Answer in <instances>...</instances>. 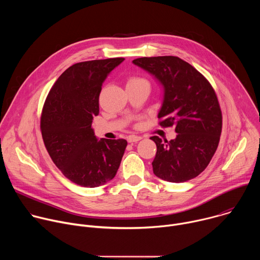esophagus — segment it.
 Returning <instances> with one entry per match:
<instances>
[{
	"mask_svg": "<svg viewBox=\"0 0 260 260\" xmlns=\"http://www.w3.org/2000/svg\"><path fill=\"white\" fill-rule=\"evenodd\" d=\"M140 140H142V137H139V136H129V137H127V142L128 143H136Z\"/></svg>",
	"mask_w": 260,
	"mask_h": 260,
	"instance_id": "obj_1",
	"label": "esophagus"
}]
</instances>
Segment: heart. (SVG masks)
Listing matches in <instances>:
<instances>
[{
  "instance_id": "obj_1",
  "label": "heart",
  "mask_w": 260,
  "mask_h": 260,
  "mask_svg": "<svg viewBox=\"0 0 260 260\" xmlns=\"http://www.w3.org/2000/svg\"><path fill=\"white\" fill-rule=\"evenodd\" d=\"M140 83H147L146 80L139 78V77H131L127 80V84L126 85H133V84H140Z\"/></svg>"
}]
</instances>
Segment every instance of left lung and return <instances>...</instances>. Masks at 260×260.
Listing matches in <instances>:
<instances>
[{
	"label": "left lung",
	"mask_w": 260,
	"mask_h": 260,
	"mask_svg": "<svg viewBox=\"0 0 260 260\" xmlns=\"http://www.w3.org/2000/svg\"><path fill=\"white\" fill-rule=\"evenodd\" d=\"M133 63L161 85L159 124L174 126L177 133L171 141L150 138L157 147L154 175L172 183L196 178L212 159L221 135L222 115L213 87L197 69L177 56L140 57Z\"/></svg>",
	"instance_id": "left-lung-1"
}]
</instances>
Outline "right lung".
<instances>
[{
    "label": "right lung",
    "instance_id": "obj_1",
    "mask_svg": "<svg viewBox=\"0 0 260 260\" xmlns=\"http://www.w3.org/2000/svg\"><path fill=\"white\" fill-rule=\"evenodd\" d=\"M124 58L78 62L68 68L45 101L41 132L46 149L66 178L83 187H99L112 180L127 142L98 139L92 119L109 74Z\"/></svg>",
    "mask_w": 260,
    "mask_h": 260
}]
</instances>
